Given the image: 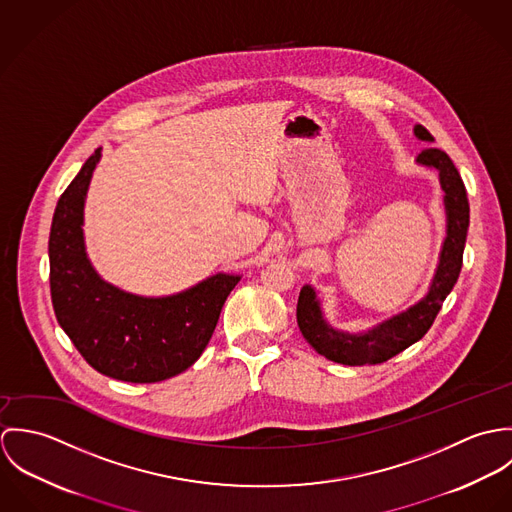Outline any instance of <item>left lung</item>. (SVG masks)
Returning a JSON list of instances; mask_svg holds the SVG:
<instances>
[{
  "label": "left lung",
  "mask_w": 512,
  "mask_h": 512,
  "mask_svg": "<svg viewBox=\"0 0 512 512\" xmlns=\"http://www.w3.org/2000/svg\"><path fill=\"white\" fill-rule=\"evenodd\" d=\"M414 134L424 142H434V136L420 124L414 128ZM416 161L420 165L438 169L439 183L445 193L443 203L447 215V236L441 246L438 270L430 292L406 311L378 323L365 333L353 335L333 329L323 317L315 290L311 286H303L297 299L299 331L319 355L333 363L349 366L380 365L420 341L430 331L443 305V299L453 290L459 278L469 228V201L463 179L449 155L438 147L424 149Z\"/></svg>",
  "instance_id": "8db88e82"
}]
</instances>
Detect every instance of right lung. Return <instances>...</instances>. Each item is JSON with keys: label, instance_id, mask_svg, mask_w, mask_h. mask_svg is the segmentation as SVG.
<instances>
[{"label": "right lung", "instance_id": "obj_1", "mask_svg": "<svg viewBox=\"0 0 512 512\" xmlns=\"http://www.w3.org/2000/svg\"><path fill=\"white\" fill-rule=\"evenodd\" d=\"M98 161L100 147L65 189L53 215V309L94 370L124 382H159L181 374L203 355L240 276L215 274L167 297H142L104 282L86 256L82 234L84 199Z\"/></svg>", "mask_w": 512, "mask_h": 512}]
</instances>
